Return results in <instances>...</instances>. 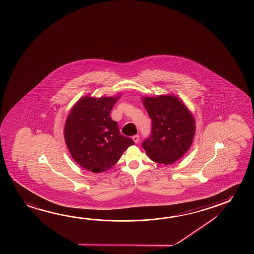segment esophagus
<instances>
[{
	"label": "esophagus",
	"mask_w": 254,
	"mask_h": 254,
	"mask_svg": "<svg viewBox=\"0 0 254 254\" xmlns=\"http://www.w3.org/2000/svg\"><path fill=\"white\" fill-rule=\"evenodd\" d=\"M133 141H134L135 143H137L138 141H139V135H138V134H135V135H133Z\"/></svg>",
	"instance_id": "obj_1"
}]
</instances>
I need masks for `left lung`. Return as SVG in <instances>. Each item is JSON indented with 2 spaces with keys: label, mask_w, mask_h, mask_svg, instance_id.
<instances>
[{
  "label": "left lung",
  "mask_w": 254,
  "mask_h": 254,
  "mask_svg": "<svg viewBox=\"0 0 254 254\" xmlns=\"http://www.w3.org/2000/svg\"><path fill=\"white\" fill-rule=\"evenodd\" d=\"M141 102L152 121V133L142 143L149 158L171 165L190 148L195 133V118L175 95L142 96Z\"/></svg>",
  "instance_id": "left-lung-1"
}]
</instances>
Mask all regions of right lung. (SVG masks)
Segmentation results:
<instances>
[{
  "label": "right lung",
  "instance_id": "obj_1",
  "mask_svg": "<svg viewBox=\"0 0 254 254\" xmlns=\"http://www.w3.org/2000/svg\"><path fill=\"white\" fill-rule=\"evenodd\" d=\"M121 95L95 97L87 95L75 103L67 116L64 137L75 162L93 173L109 170L133 140L120 133L111 111Z\"/></svg>",
  "mask_w": 254,
  "mask_h": 254
}]
</instances>
